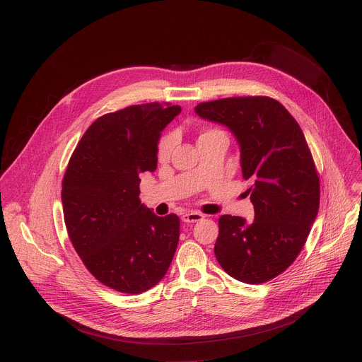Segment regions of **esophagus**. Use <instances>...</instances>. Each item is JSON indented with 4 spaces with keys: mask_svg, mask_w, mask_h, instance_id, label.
Instances as JSON below:
<instances>
[{
    "mask_svg": "<svg viewBox=\"0 0 362 362\" xmlns=\"http://www.w3.org/2000/svg\"><path fill=\"white\" fill-rule=\"evenodd\" d=\"M204 216L202 213H197V211H187L186 214L182 216V220L185 223H196L199 220H202Z\"/></svg>",
    "mask_w": 362,
    "mask_h": 362,
    "instance_id": "34e87169",
    "label": "esophagus"
}]
</instances>
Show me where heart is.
<instances>
[{"instance_id": "heart-1", "label": "heart", "mask_w": 362, "mask_h": 362, "mask_svg": "<svg viewBox=\"0 0 362 362\" xmlns=\"http://www.w3.org/2000/svg\"><path fill=\"white\" fill-rule=\"evenodd\" d=\"M217 134H221L220 131H216V129H209V131H204L200 134L199 136V141L202 139H206V138H210V136H214ZM175 145H176V138L175 135H169V136H165L160 144H159V149H158V155H159V159L165 160L170 156V153L173 152L175 149Z\"/></svg>"}]
</instances>
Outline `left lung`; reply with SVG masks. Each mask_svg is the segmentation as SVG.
<instances>
[{
    "mask_svg": "<svg viewBox=\"0 0 362 362\" xmlns=\"http://www.w3.org/2000/svg\"><path fill=\"white\" fill-rule=\"evenodd\" d=\"M194 112L233 134L243 179L252 183L255 220L221 216L216 259L238 281L266 283L296 260L318 213L320 180L304 134L290 112L267 96L203 102Z\"/></svg>",
    "mask_w": 362,
    "mask_h": 362,
    "instance_id": "8db88e82",
    "label": "left lung"
}]
</instances>
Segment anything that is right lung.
<instances>
[{"instance_id": "obj_1", "label": "right lung", "mask_w": 362, "mask_h": 362, "mask_svg": "<svg viewBox=\"0 0 362 362\" xmlns=\"http://www.w3.org/2000/svg\"><path fill=\"white\" fill-rule=\"evenodd\" d=\"M177 105H134L98 117L62 180L66 230L78 256L103 286L141 294L169 270L179 243L176 214L156 216L139 199L141 173L158 168L162 131Z\"/></svg>"}]
</instances>
